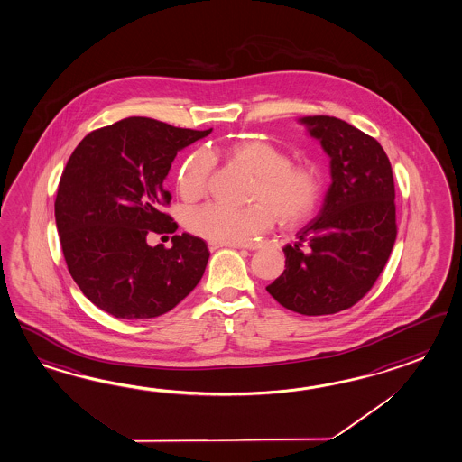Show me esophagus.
Returning a JSON list of instances; mask_svg holds the SVG:
<instances>
[{"label": "esophagus", "instance_id": "obj_1", "mask_svg": "<svg viewBox=\"0 0 462 462\" xmlns=\"http://www.w3.org/2000/svg\"><path fill=\"white\" fill-rule=\"evenodd\" d=\"M224 246H230V248H244V245L240 244H214V242H208V248L210 252H216L218 248H224Z\"/></svg>", "mask_w": 462, "mask_h": 462}]
</instances>
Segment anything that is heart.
I'll list each match as a JSON object with an SVG mask.
<instances>
[{
	"mask_svg": "<svg viewBox=\"0 0 462 462\" xmlns=\"http://www.w3.org/2000/svg\"><path fill=\"white\" fill-rule=\"evenodd\" d=\"M230 162L255 177L244 208L207 204L185 214L190 234L214 244H244L265 232L277 218L278 226L295 228L319 212L325 195V174L319 162L293 164L285 149L262 139H242L224 149ZM214 162L207 152H195L177 174V189L185 200L204 197Z\"/></svg>",
	"mask_w": 462,
	"mask_h": 462,
	"instance_id": "b5f03b06",
	"label": "heart"
}]
</instances>
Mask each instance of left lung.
Returning a JSON list of instances; mask_svg holds the SVG:
<instances>
[{
  "mask_svg": "<svg viewBox=\"0 0 462 462\" xmlns=\"http://www.w3.org/2000/svg\"><path fill=\"white\" fill-rule=\"evenodd\" d=\"M300 121L331 159V185L319 216L283 248L285 270L267 291L301 315H333L358 303L390 258L394 180L388 155L368 134L329 116Z\"/></svg>",
  "mask_w": 462,
  "mask_h": 462,
  "instance_id": "8db88e82",
  "label": "left lung"
}]
</instances>
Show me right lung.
I'll list each match as a JSON object with an SVG mask.
<instances>
[{
	"label": "right lung",
	"instance_id": "add662e5",
	"mask_svg": "<svg viewBox=\"0 0 462 462\" xmlns=\"http://www.w3.org/2000/svg\"><path fill=\"white\" fill-rule=\"evenodd\" d=\"M212 133L127 117L88 134L62 171L54 202L68 270L82 293L116 319H155L200 282L210 252L190 234L172 246L147 236L174 234L164 189L177 152Z\"/></svg>",
	"mask_w": 462,
	"mask_h": 462
}]
</instances>
